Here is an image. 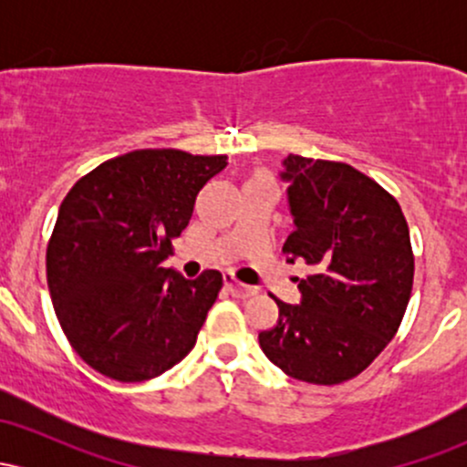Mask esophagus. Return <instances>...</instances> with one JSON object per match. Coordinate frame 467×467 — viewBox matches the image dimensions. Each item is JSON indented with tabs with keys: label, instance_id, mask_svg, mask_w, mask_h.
<instances>
[{
	"label": "esophagus",
	"instance_id": "obj_1",
	"mask_svg": "<svg viewBox=\"0 0 467 467\" xmlns=\"http://www.w3.org/2000/svg\"><path fill=\"white\" fill-rule=\"evenodd\" d=\"M226 287L234 298H250V296H254V294H256V287L245 285V283L234 281V278H230V276L226 278Z\"/></svg>",
	"mask_w": 467,
	"mask_h": 467
}]
</instances>
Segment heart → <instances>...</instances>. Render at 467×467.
<instances>
[{"label": "heart", "instance_id": "1", "mask_svg": "<svg viewBox=\"0 0 467 467\" xmlns=\"http://www.w3.org/2000/svg\"><path fill=\"white\" fill-rule=\"evenodd\" d=\"M259 175H265V173H259Z\"/></svg>", "mask_w": 467, "mask_h": 467}]
</instances>
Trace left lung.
<instances>
[{"instance_id":"1","label":"left lung","mask_w":467,"mask_h":467,"mask_svg":"<svg viewBox=\"0 0 467 467\" xmlns=\"http://www.w3.org/2000/svg\"><path fill=\"white\" fill-rule=\"evenodd\" d=\"M294 219L283 252L312 275L301 305L278 301L259 345L289 378L309 384L360 375L398 334L409 307L415 256L398 200L353 166L289 153L283 160Z\"/></svg>"}]
</instances>
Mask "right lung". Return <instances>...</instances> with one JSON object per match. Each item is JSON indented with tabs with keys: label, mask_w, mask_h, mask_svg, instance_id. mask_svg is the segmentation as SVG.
Wrapping results in <instances>:
<instances>
[{
	"label": "right lung",
	"mask_w": 467,
	"mask_h": 467,
	"mask_svg": "<svg viewBox=\"0 0 467 467\" xmlns=\"http://www.w3.org/2000/svg\"><path fill=\"white\" fill-rule=\"evenodd\" d=\"M226 155L140 149L80 178L58 208L46 252L47 289L69 345L94 371L144 382L195 347L223 278L162 267L197 192Z\"/></svg>",
	"instance_id": "right-lung-1"
}]
</instances>
